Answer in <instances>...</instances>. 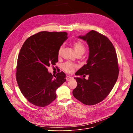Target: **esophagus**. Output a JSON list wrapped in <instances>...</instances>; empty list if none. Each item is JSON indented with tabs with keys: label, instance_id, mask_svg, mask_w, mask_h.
I'll list each match as a JSON object with an SVG mask.
<instances>
[{
	"label": "esophagus",
	"instance_id": "obj_1",
	"mask_svg": "<svg viewBox=\"0 0 133 133\" xmlns=\"http://www.w3.org/2000/svg\"><path fill=\"white\" fill-rule=\"evenodd\" d=\"M71 79H72V77L71 76H67L66 77V81H70Z\"/></svg>",
	"mask_w": 133,
	"mask_h": 133
}]
</instances>
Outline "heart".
<instances>
[{"instance_id":"obj_1","label":"heart","mask_w":133,"mask_h":133,"mask_svg":"<svg viewBox=\"0 0 133 133\" xmlns=\"http://www.w3.org/2000/svg\"><path fill=\"white\" fill-rule=\"evenodd\" d=\"M73 46H74V48L75 50V52L77 55V54L83 55L84 53L86 48H85V45L82 42L80 41H76L73 44ZM62 49H63V46H61L58 50V53L59 56L61 54ZM76 67V66L72 64L71 63H69V62L65 63L62 66V68L63 70L65 72L68 74L72 73Z\"/></svg>"}]
</instances>
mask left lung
Returning a JSON list of instances; mask_svg holds the SVG:
<instances>
[{"mask_svg": "<svg viewBox=\"0 0 133 133\" xmlns=\"http://www.w3.org/2000/svg\"><path fill=\"white\" fill-rule=\"evenodd\" d=\"M78 38L86 42L89 56L87 64L75 75H88L89 77L88 79L74 78L77 86L72 94L85 105H95L108 95L117 80L119 69L117 54L108 38L96 31L91 30Z\"/></svg>", "mask_w": 133, "mask_h": 133, "instance_id": "obj_1", "label": "left lung"}]
</instances>
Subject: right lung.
I'll use <instances>...</instances> for the list:
<instances>
[{"label": "right lung", "instance_id": "right-lung-1", "mask_svg": "<svg viewBox=\"0 0 133 133\" xmlns=\"http://www.w3.org/2000/svg\"><path fill=\"white\" fill-rule=\"evenodd\" d=\"M68 38L66 32L41 31L25 42L18 55L16 80L24 97L32 104L45 107L56 98V90L66 82L63 71L56 76L47 67L58 61V50Z\"/></svg>", "mask_w": 133, "mask_h": 133}]
</instances>
